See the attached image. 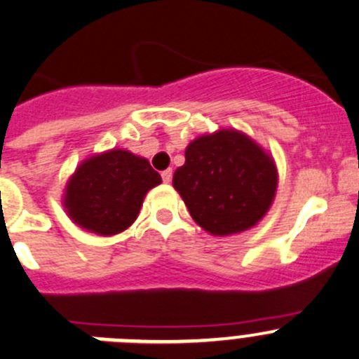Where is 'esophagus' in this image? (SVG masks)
Here are the masks:
<instances>
[{
    "label": "esophagus",
    "instance_id": "34e87169",
    "mask_svg": "<svg viewBox=\"0 0 359 359\" xmlns=\"http://www.w3.org/2000/svg\"><path fill=\"white\" fill-rule=\"evenodd\" d=\"M161 179H163V182L168 184L170 180H172V170H165V172L161 173Z\"/></svg>",
    "mask_w": 359,
    "mask_h": 359
}]
</instances>
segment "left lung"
I'll use <instances>...</instances> for the list:
<instances>
[{
	"label": "left lung",
	"instance_id": "8db88e82",
	"mask_svg": "<svg viewBox=\"0 0 359 359\" xmlns=\"http://www.w3.org/2000/svg\"><path fill=\"white\" fill-rule=\"evenodd\" d=\"M276 159L249 135L233 128L200 135L186 147L173 187L191 217L214 236L254 228L276 200Z\"/></svg>",
	"mask_w": 359,
	"mask_h": 359
}]
</instances>
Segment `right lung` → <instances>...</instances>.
Returning <instances> with one entry per match:
<instances>
[{
    "label": "right lung",
    "instance_id": "1",
    "mask_svg": "<svg viewBox=\"0 0 359 359\" xmlns=\"http://www.w3.org/2000/svg\"><path fill=\"white\" fill-rule=\"evenodd\" d=\"M159 184L161 175L147 159L110 149L76 166L66 182L62 207L79 228L112 236L137 221L145 194Z\"/></svg>",
    "mask_w": 359,
    "mask_h": 359
}]
</instances>
